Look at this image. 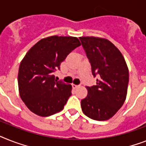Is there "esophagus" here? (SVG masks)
<instances>
[{"label": "esophagus", "mask_w": 146, "mask_h": 146, "mask_svg": "<svg viewBox=\"0 0 146 146\" xmlns=\"http://www.w3.org/2000/svg\"><path fill=\"white\" fill-rule=\"evenodd\" d=\"M72 87H73V88H74V89H76V88H79V85H74V84H73V85H72Z\"/></svg>", "instance_id": "1"}]
</instances>
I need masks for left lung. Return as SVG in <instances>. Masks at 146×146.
Listing matches in <instances>:
<instances>
[{
    "label": "left lung",
    "mask_w": 146,
    "mask_h": 146,
    "mask_svg": "<svg viewBox=\"0 0 146 146\" xmlns=\"http://www.w3.org/2000/svg\"><path fill=\"white\" fill-rule=\"evenodd\" d=\"M92 65L97 85L86 87L88 95L81 100L82 110L88 118L106 121L118 112L126 100L129 71L121 52L106 39L79 37Z\"/></svg>",
    "instance_id": "left-lung-1"
}]
</instances>
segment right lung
Segmentation results:
<instances>
[{"label":"right lung","mask_w":146,"mask_h":146,"mask_svg":"<svg viewBox=\"0 0 146 146\" xmlns=\"http://www.w3.org/2000/svg\"><path fill=\"white\" fill-rule=\"evenodd\" d=\"M80 45L74 36H48L38 41L24 57L18 74L19 91L34 114L47 117L64 109L72 94V86L55 79L54 72Z\"/></svg>","instance_id":"right-lung-1"}]
</instances>
